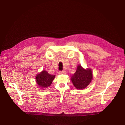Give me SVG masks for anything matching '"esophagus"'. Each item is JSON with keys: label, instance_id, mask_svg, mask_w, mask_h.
I'll return each mask as SVG.
<instances>
[{"label": "esophagus", "instance_id": "esophagus-1", "mask_svg": "<svg viewBox=\"0 0 125 125\" xmlns=\"http://www.w3.org/2000/svg\"><path fill=\"white\" fill-rule=\"evenodd\" d=\"M59 74H66V72L65 71H59Z\"/></svg>", "mask_w": 125, "mask_h": 125}]
</instances>
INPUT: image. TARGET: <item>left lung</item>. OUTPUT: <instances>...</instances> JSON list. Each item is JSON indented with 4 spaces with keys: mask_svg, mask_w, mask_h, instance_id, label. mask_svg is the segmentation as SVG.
<instances>
[{
    "mask_svg": "<svg viewBox=\"0 0 125 125\" xmlns=\"http://www.w3.org/2000/svg\"><path fill=\"white\" fill-rule=\"evenodd\" d=\"M92 78L91 69L85 70L83 68L81 65H79L71 80L77 89L81 90L85 88L90 84L92 80Z\"/></svg>",
    "mask_w": 125,
    "mask_h": 125,
    "instance_id": "left-lung-1",
    "label": "left lung"
}]
</instances>
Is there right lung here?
Segmentation results:
<instances>
[{
  "label": "right lung",
  "mask_w": 125,
  "mask_h": 125,
  "mask_svg": "<svg viewBox=\"0 0 125 125\" xmlns=\"http://www.w3.org/2000/svg\"><path fill=\"white\" fill-rule=\"evenodd\" d=\"M54 75L49 74L46 71H43L36 77L37 84L41 88L45 89L50 86L55 78Z\"/></svg>",
  "instance_id": "obj_1"
}]
</instances>
